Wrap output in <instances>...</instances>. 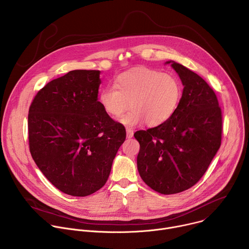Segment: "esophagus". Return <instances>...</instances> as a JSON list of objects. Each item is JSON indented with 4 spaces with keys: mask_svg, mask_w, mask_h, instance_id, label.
I'll return each mask as SVG.
<instances>
[{
    "mask_svg": "<svg viewBox=\"0 0 249 249\" xmlns=\"http://www.w3.org/2000/svg\"><path fill=\"white\" fill-rule=\"evenodd\" d=\"M126 132H127V138L130 139L133 137L134 135V131L131 129V128H126Z\"/></svg>",
    "mask_w": 249,
    "mask_h": 249,
    "instance_id": "1",
    "label": "esophagus"
}]
</instances>
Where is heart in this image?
<instances>
[{
  "instance_id": "b5f03b06",
  "label": "heart",
  "mask_w": 249,
  "mask_h": 249,
  "mask_svg": "<svg viewBox=\"0 0 249 249\" xmlns=\"http://www.w3.org/2000/svg\"><path fill=\"white\" fill-rule=\"evenodd\" d=\"M181 96L182 85L173 74L137 68L119 75L114 88L102 89L98 101L112 117H119L131 106L132 109L120 118L126 126L144 122L148 126H159L173 115Z\"/></svg>"
}]
</instances>
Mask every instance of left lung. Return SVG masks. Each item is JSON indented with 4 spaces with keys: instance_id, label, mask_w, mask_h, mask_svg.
<instances>
[{
    "instance_id": "8db88e82",
    "label": "left lung",
    "mask_w": 249,
    "mask_h": 249,
    "mask_svg": "<svg viewBox=\"0 0 249 249\" xmlns=\"http://www.w3.org/2000/svg\"><path fill=\"white\" fill-rule=\"evenodd\" d=\"M171 63L184 86L178 106L164 123L134 134L142 179L164 195L185 191L201 179L220 149L223 131L215 91L196 73Z\"/></svg>"
}]
</instances>
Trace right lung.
Masks as SVG:
<instances>
[{"mask_svg":"<svg viewBox=\"0 0 249 249\" xmlns=\"http://www.w3.org/2000/svg\"><path fill=\"white\" fill-rule=\"evenodd\" d=\"M100 71L75 70L49 82L28 111L33 160L60 191L77 197L99 190L126 138L97 101Z\"/></svg>","mask_w":249,"mask_h":249,"instance_id":"obj_1","label":"right lung"}]
</instances>
